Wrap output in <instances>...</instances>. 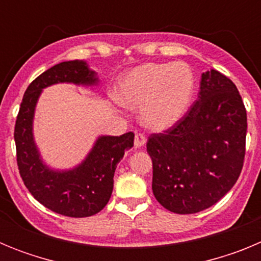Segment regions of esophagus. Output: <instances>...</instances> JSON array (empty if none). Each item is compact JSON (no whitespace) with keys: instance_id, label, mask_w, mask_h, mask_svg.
Returning a JSON list of instances; mask_svg holds the SVG:
<instances>
[{"instance_id":"esophagus-1","label":"esophagus","mask_w":261,"mask_h":261,"mask_svg":"<svg viewBox=\"0 0 261 261\" xmlns=\"http://www.w3.org/2000/svg\"><path fill=\"white\" fill-rule=\"evenodd\" d=\"M145 142H146V137H145V135H142V133H137L135 137V146L141 147L144 146Z\"/></svg>"}]
</instances>
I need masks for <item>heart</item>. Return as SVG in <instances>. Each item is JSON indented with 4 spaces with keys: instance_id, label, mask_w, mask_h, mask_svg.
Listing matches in <instances>:
<instances>
[{
    "instance_id": "b5f03b06",
    "label": "heart",
    "mask_w": 261,
    "mask_h": 261,
    "mask_svg": "<svg viewBox=\"0 0 261 261\" xmlns=\"http://www.w3.org/2000/svg\"><path fill=\"white\" fill-rule=\"evenodd\" d=\"M195 77L183 62H150L126 73L116 89V98L130 110L141 108L147 128L166 130L184 117L191 106Z\"/></svg>"
}]
</instances>
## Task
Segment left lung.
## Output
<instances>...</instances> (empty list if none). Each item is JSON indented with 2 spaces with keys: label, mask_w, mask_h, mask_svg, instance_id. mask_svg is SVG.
Returning a JSON list of instances; mask_svg holds the SVG:
<instances>
[{
  "label": "left lung",
  "mask_w": 261,
  "mask_h": 261,
  "mask_svg": "<svg viewBox=\"0 0 261 261\" xmlns=\"http://www.w3.org/2000/svg\"><path fill=\"white\" fill-rule=\"evenodd\" d=\"M246 133L247 112L234 82L217 70L202 73L199 98L183 119L147 138L156 201L177 214L211 208L238 180Z\"/></svg>",
  "instance_id": "left-lung-1"
}]
</instances>
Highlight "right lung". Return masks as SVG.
<instances>
[{
	"label": "right lung",
	"mask_w": 261,
	"mask_h": 261,
	"mask_svg": "<svg viewBox=\"0 0 261 261\" xmlns=\"http://www.w3.org/2000/svg\"><path fill=\"white\" fill-rule=\"evenodd\" d=\"M60 82L94 85L95 73L85 61H64L32 81L23 95L14 140L20 177L34 197L45 208L66 217H90L107 205L114 190V174L124 153L133 146L135 133L102 136L87 158L69 171H53L41 162L32 136V119L41 90Z\"/></svg>",
	"instance_id": "1"
}]
</instances>
